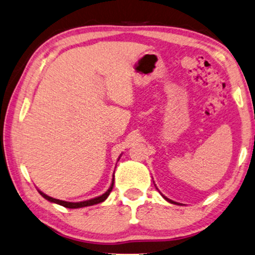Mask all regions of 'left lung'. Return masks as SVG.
I'll return each mask as SVG.
<instances>
[{"instance_id":"left-lung-1","label":"left lung","mask_w":255,"mask_h":255,"mask_svg":"<svg viewBox=\"0 0 255 255\" xmlns=\"http://www.w3.org/2000/svg\"><path fill=\"white\" fill-rule=\"evenodd\" d=\"M162 196H163V195H162ZM163 197H164V199H165V200H167L168 202H170V203H173V204H178V203H176V202H173V201H171V200H169V199H167V197H165V196H163Z\"/></svg>"}]
</instances>
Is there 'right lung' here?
Returning <instances> with one entry per match:
<instances>
[{
  "mask_svg": "<svg viewBox=\"0 0 255 255\" xmlns=\"http://www.w3.org/2000/svg\"><path fill=\"white\" fill-rule=\"evenodd\" d=\"M113 177H115V175H113ZM112 187H113V180H112V184L110 186V188H109L108 191L104 193V194H102V195H101V196H98V197H95V199H92V200L83 201V202H76V203H74V202H66V201H61V200H58V199H53V197L47 196L46 194H44V193H42L40 191H38V192H39L40 195H42L44 199H46L47 201L53 202V203H56V204H60V205H62V207L68 208V209H78V208L90 207V205L102 203V202L106 201L108 199V196L110 195V192L112 191Z\"/></svg>",
  "mask_w": 255,
  "mask_h": 255,
  "instance_id": "right-lung-1",
  "label": "right lung"
}]
</instances>
